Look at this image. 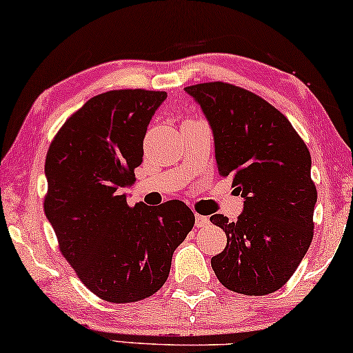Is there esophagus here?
Returning a JSON list of instances; mask_svg holds the SVG:
<instances>
[{"mask_svg":"<svg viewBox=\"0 0 353 353\" xmlns=\"http://www.w3.org/2000/svg\"><path fill=\"white\" fill-rule=\"evenodd\" d=\"M209 223H210V221H209L208 217H204V216H196V227H198V228L209 227Z\"/></svg>","mask_w":353,"mask_h":353,"instance_id":"obj_1","label":"esophagus"}]
</instances>
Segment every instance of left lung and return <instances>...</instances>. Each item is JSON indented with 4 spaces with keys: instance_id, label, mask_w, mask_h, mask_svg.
Listing matches in <instances>:
<instances>
[{
    "instance_id": "1",
    "label": "left lung",
    "mask_w": 353,
    "mask_h": 353,
    "mask_svg": "<svg viewBox=\"0 0 353 353\" xmlns=\"http://www.w3.org/2000/svg\"><path fill=\"white\" fill-rule=\"evenodd\" d=\"M185 90L212 128L219 173L230 175L245 199L236 222L210 217L227 235L210 266L228 290L272 294L294 276L313 240L318 193L310 150L285 115L250 90L221 81Z\"/></svg>"
}]
</instances>
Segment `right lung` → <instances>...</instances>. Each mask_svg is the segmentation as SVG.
<instances>
[{"mask_svg":"<svg viewBox=\"0 0 353 353\" xmlns=\"http://www.w3.org/2000/svg\"><path fill=\"white\" fill-rule=\"evenodd\" d=\"M167 92L110 90L59 128L45 159V216L76 276L99 299L132 303L163 285L172 256L194 225L183 201L130 208L143 141Z\"/></svg>","mask_w":353,"mask_h":353,"instance_id":"1","label":"right lung"}]
</instances>
